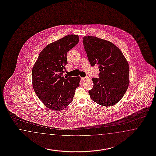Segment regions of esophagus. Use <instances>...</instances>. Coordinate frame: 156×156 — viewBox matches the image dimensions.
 Here are the masks:
<instances>
[{
  "instance_id": "obj_1",
  "label": "esophagus",
  "mask_w": 156,
  "mask_h": 156,
  "mask_svg": "<svg viewBox=\"0 0 156 156\" xmlns=\"http://www.w3.org/2000/svg\"><path fill=\"white\" fill-rule=\"evenodd\" d=\"M88 78V77H82L81 78V79H82V80H86V79H87Z\"/></svg>"
}]
</instances>
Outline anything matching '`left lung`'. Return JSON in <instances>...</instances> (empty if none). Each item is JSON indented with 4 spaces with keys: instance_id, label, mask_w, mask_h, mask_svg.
Wrapping results in <instances>:
<instances>
[{
    "instance_id": "obj_1",
    "label": "left lung",
    "mask_w": 156,
    "mask_h": 156,
    "mask_svg": "<svg viewBox=\"0 0 156 156\" xmlns=\"http://www.w3.org/2000/svg\"><path fill=\"white\" fill-rule=\"evenodd\" d=\"M84 48L90 65L99 66L100 78H93L90 98L103 106L117 104L124 96L129 84V66L120 48L111 42L87 36L83 38Z\"/></svg>"
}]
</instances>
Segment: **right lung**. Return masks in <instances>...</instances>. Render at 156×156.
I'll use <instances>...</instances> for the list:
<instances>
[{
    "instance_id": "add662e5",
    "label": "right lung",
    "mask_w": 156,
    "mask_h": 156,
    "mask_svg": "<svg viewBox=\"0 0 156 156\" xmlns=\"http://www.w3.org/2000/svg\"><path fill=\"white\" fill-rule=\"evenodd\" d=\"M80 41L76 35H68L47 45L40 53L32 70V86L46 108L61 111L73 100L80 86V76H62L68 64L66 54Z\"/></svg>"
}]
</instances>
